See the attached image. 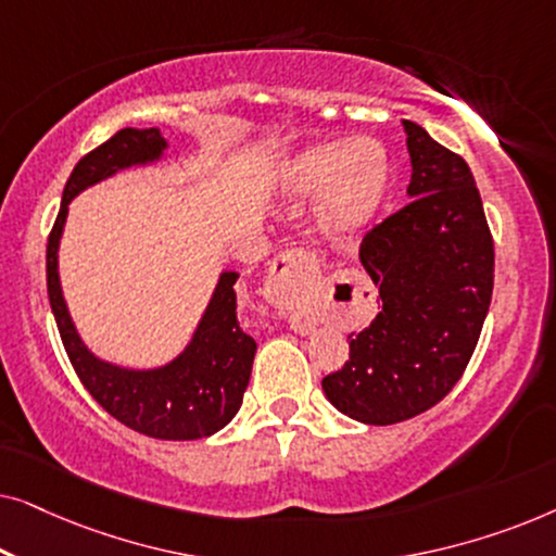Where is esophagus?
Here are the masks:
<instances>
[{
  "label": "esophagus",
  "mask_w": 556,
  "mask_h": 556,
  "mask_svg": "<svg viewBox=\"0 0 556 556\" xmlns=\"http://www.w3.org/2000/svg\"><path fill=\"white\" fill-rule=\"evenodd\" d=\"M321 278V263L308 250H286L270 265L265 278L263 295L270 306H276L293 316V326L301 329V308L306 306L308 295L314 293Z\"/></svg>",
  "instance_id": "34e87169"
}]
</instances>
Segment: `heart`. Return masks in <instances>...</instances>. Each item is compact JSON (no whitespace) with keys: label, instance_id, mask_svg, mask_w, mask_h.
Here are the masks:
<instances>
[{"label":"heart","instance_id":"b5f03b06","mask_svg":"<svg viewBox=\"0 0 556 556\" xmlns=\"http://www.w3.org/2000/svg\"><path fill=\"white\" fill-rule=\"evenodd\" d=\"M286 197H316L314 223L326 238L362 232L382 210L392 187V159L375 139L311 143L288 156L278 174Z\"/></svg>","mask_w":556,"mask_h":556}]
</instances>
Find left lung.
Wrapping results in <instances>:
<instances>
[{
    "mask_svg": "<svg viewBox=\"0 0 556 556\" xmlns=\"http://www.w3.org/2000/svg\"><path fill=\"white\" fill-rule=\"evenodd\" d=\"M413 177L407 202L362 242L382 308L324 377L339 413L394 425L438 405L481 337L493 291V240L468 164L415 121H402Z\"/></svg>",
    "mask_w": 556,
    "mask_h": 556,
    "instance_id": "obj_1",
    "label": "left lung"
}]
</instances>
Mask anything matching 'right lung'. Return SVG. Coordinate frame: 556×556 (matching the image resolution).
I'll return each instance as SVG.
<instances>
[{
    "label": "right lung",
    "instance_id": "obj_1",
    "mask_svg": "<svg viewBox=\"0 0 556 556\" xmlns=\"http://www.w3.org/2000/svg\"><path fill=\"white\" fill-rule=\"evenodd\" d=\"M169 141L159 128H124L75 164L48 240V295L60 339L80 382L105 413L126 428L159 440L215 435L238 415L255 359V339L238 321V270L217 276L207 306L185 349L159 367H124L98 356L83 341L60 283V240L71 202L118 172L156 166Z\"/></svg>",
    "mask_w": 556,
    "mask_h": 556
}]
</instances>
